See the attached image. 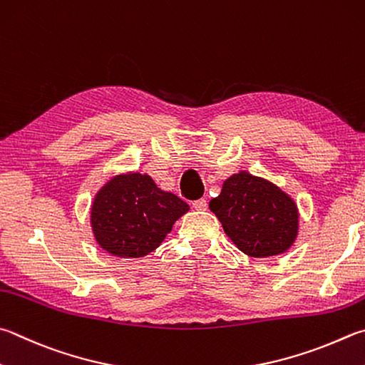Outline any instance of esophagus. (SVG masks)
I'll return each mask as SVG.
<instances>
[{
	"mask_svg": "<svg viewBox=\"0 0 365 365\" xmlns=\"http://www.w3.org/2000/svg\"><path fill=\"white\" fill-rule=\"evenodd\" d=\"M193 207L196 210H205V209H207V200H204V197H201V200L193 201Z\"/></svg>",
	"mask_w": 365,
	"mask_h": 365,
	"instance_id": "obj_1",
	"label": "esophagus"
}]
</instances>
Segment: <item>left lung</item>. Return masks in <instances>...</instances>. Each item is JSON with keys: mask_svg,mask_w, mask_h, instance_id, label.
<instances>
[{"mask_svg": "<svg viewBox=\"0 0 365 365\" xmlns=\"http://www.w3.org/2000/svg\"><path fill=\"white\" fill-rule=\"evenodd\" d=\"M209 207L236 247L250 257L279 255L298 233L295 202L276 185L249 172L231 175Z\"/></svg>", "mask_w": 365, "mask_h": 365, "instance_id": "1", "label": "left lung"}]
</instances>
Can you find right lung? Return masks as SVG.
I'll list each match as a JSON object with an SVG mask.
<instances>
[{"instance_id":"add662e5","label":"right lung","mask_w":365,"mask_h":365,"mask_svg":"<svg viewBox=\"0 0 365 365\" xmlns=\"http://www.w3.org/2000/svg\"><path fill=\"white\" fill-rule=\"evenodd\" d=\"M188 204L156 187L150 175H118L96 195L91 223L96 241L108 254L145 257L170 233Z\"/></svg>"}]
</instances>
